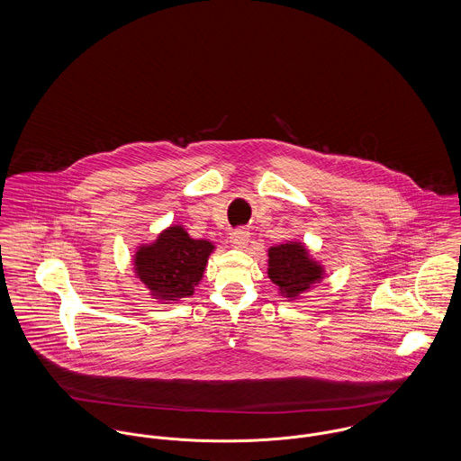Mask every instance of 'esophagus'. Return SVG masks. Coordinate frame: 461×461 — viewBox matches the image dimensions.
<instances>
[{"mask_svg":"<svg viewBox=\"0 0 461 461\" xmlns=\"http://www.w3.org/2000/svg\"><path fill=\"white\" fill-rule=\"evenodd\" d=\"M230 239H231V245H233V247L245 249V247L249 245V240H250V233H249L247 230H244V228H240V230H235Z\"/></svg>","mask_w":461,"mask_h":461,"instance_id":"1","label":"esophagus"}]
</instances>
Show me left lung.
<instances>
[{
    "instance_id": "obj_1",
    "label": "left lung",
    "mask_w": 461,
    "mask_h": 461,
    "mask_svg": "<svg viewBox=\"0 0 461 461\" xmlns=\"http://www.w3.org/2000/svg\"><path fill=\"white\" fill-rule=\"evenodd\" d=\"M268 276L282 296L298 299L324 278V268L301 242H287L270 247Z\"/></svg>"
}]
</instances>
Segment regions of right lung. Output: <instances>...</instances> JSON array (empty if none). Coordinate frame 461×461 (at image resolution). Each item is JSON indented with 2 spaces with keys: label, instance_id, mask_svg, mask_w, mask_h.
<instances>
[{
  "label": "right lung",
  "instance_id": "1",
  "mask_svg": "<svg viewBox=\"0 0 461 461\" xmlns=\"http://www.w3.org/2000/svg\"><path fill=\"white\" fill-rule=\"evenodd\" d=\"M212 250V242L194 240L183 226L172 224L163 230L153 244L137 249L136 276L155 299L188 298L202 280Z\"/></svg>",
  "mask_w": 461,
  "mask_h": 461
}]
</instances>
